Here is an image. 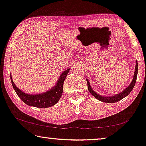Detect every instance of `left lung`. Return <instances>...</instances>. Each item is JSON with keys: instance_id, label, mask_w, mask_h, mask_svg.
Wrapping results in <instances>:
<instances>
[{"instance_id": "obj_1", "label": "left lung", "mask_w": 146, "mask_h": 146, "mask_svg": "<svg viewBox=\"0 0 146 146\" xmlns=\"http://www.w3.org/2000/svg\"><path fill=\"white\" fill-rule=\"evenodd\" d=\"M138 64L137 61H136V66H135V69H134V73L133 76V79H132V82H130V84L123 91H122L121 92L117 94L114 96H102L100 94H98L97 92H96L92 88V86H90V83L89 82L88 79H86L87 81V85H88V89L89 92L91 93L93 96L96 98L98 100L105 102V103H115V102H119L122 99L127 96L129 95L130 92L132 90L134 85L136 84V78L137 75H138Z\"/></svg>"}]
</instances>
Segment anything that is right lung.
I'll list each match as a JSON object with an SVG mask.
<instances>
[{
  "instance_id": "obj_1",
  "label": "right lung",
  "mask_w": 146,
  "mask_h": 146,
  "mask_svg": "<svg viewBox=\"0 0 146 146\" xmlns=\"http://www.w3.org/2000/svg\"><path fill=\"white\" fill-rule=\"evenodd\" d=\"M69 69L63 71L60 75L56 84L50 90L40 94H29L21 91L14 84L13 81L12 75H10L11 82L17 95L25 104L29 106L39 108H46L55 105L59 101L62 96L63 90H64V82L66 79Z\"/></svg>"
}]
</instances>
